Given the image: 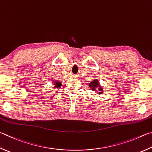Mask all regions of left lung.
Wrapping results in <instances>:
<instances>
[{
    "instance_id": "8db88e82",
    "label": "left lung",
    "mask_w": 152,
    "mask_h": 152,
    "mask_svg": "<svg viewBox=\"0 0 152 152\" xmlns=\"http://www.w3.org/2000/svg\"><path fill=\"white\" fill-rule=\"evenodd\" d=\"M99 86V82L97 80H93L92 82H91V83L89 84V86L91 87V88L93 90H96V88H97ZM99 94H102V89L100 88V89H99Z\"/></svg>"
}]
</instances>
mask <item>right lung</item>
I'll use <instances>...</instances> for the list:
<instances>
[{"instance_id": "right-lung-1", "label": "right lung", "mask_w": 152, "mask_h": 152, "mask_svg": "<svg viewBox=\"0 0 152 152\" xmlns=\"http://www.w3.org/2000/svg\"><path fill=\"white\" fill-rule=\"evenodd\" d=\"M55 84H55V85H56V86H55L56 87H60V86H61V83H60V82H56Z\"/></svg>"}]
</instances>
